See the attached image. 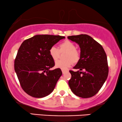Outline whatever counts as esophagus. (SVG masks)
Wrapping results in <instances>:
<instances>
[{"label":"esophagus","instance_id":"1","mask_svg":"<svg viewBox=\"0 0 122 122\" xmlns=\"http://www.w3.org/2000/svg\"><path fill=\"white\" fill-rule=\"evenodd\" d=\"M68 72V70H64V69H62V72L63 74H64V73H66V72Z\"/></svg>","mask_w":122,"mask_h":122}]
</instances>
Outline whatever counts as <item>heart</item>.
Segmentation results:
<instances>
[{"label": "heart", "instance_id": "1", "mask_svg": "<svg viewBox=\"0 0 122 122\" xmlns=\"http://www.w3.org/2000/svg\"><path fill=\"white\" fill-rule=\"evenodd\" d=\"M64 51H66L64 56L65 60H60L56 61L55 66L57 68L67 69L72 65L73 62L76 63L79 61L80 53L79 50L76 49L75 43L68 40L60 43L59 49L55 46H52L49 50L50 57L54 61H56L59 58L60 52Z\"/></svg>", "mask_w": 122, "mask_h": 122}]
</instances>
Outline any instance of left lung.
I'll list each match as a JSON object with an SVG mask.
<instances>
[{
	"instance_id": "8db88e82",
	"label": "left lung",
	"mask_w": 122,
	"mask_h": 122,
	"mask_svg": "<svg viewBox=\"0 0 122 122\" xmlns=\"http://www.w3.org/2000/svg\"><path fill=\"white\" fill-rule=\"evenodd\" d=\"M68 38L77 43L81 49L80 58L73 68L80 71H69L72 75L68 82L69 87L79 97H91L101 89L108 77L106 53L100 43L86 34L69 36Z\"/></svg>"
}]
</instances>
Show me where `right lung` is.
Returning <instances> with one entry per match:
<instances>
[{
    "instance_id": "right-lung-1",
    "label": "right lung",
    "mask_w": 122,
    "mask_h": 122,
    "mask_svg": "<svg viewBox=\"0 0 122 122\" xmlns=\"http://www.w3.org/2000/svg\"><path fill=\"white\" fill-rule=\"evenodd\" d=\"M64 38L60 36L37 35L21 44L15 57L14 69L21 87L29 95L41 98L54 90L62 73L60 68L49 70L55 63L49 50Z\"/></svg>"
}]
</instances>
